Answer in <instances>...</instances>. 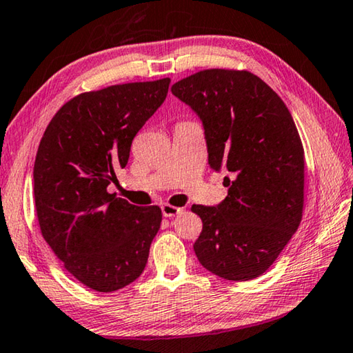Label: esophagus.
Masks as SVG:
<instances>
[{"mask_svg":"<svg viewBox=\"0 0 353 353\" xmlns=\"http://www.w3.org/2000/svg\"><path fill=\"white\" fill-rule=\"evenodd\" d=\"M161 211H163L164 217H175V215L181 214L183 209L181 208H176V206H172V205H163L161 206Z\"/></svg>","mask_w":353,"mask_h":353,"instance_id":"1","label":"esophagus"}]
</instances>
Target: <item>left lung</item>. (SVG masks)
<instances>
[{
	"mask_svg": "<svg viewBox=\"0 0 353 353\" xmlns=\"http://www.w3.org/2000/svg\"><path fill=\"white\" fill-rule=\"evenodd\" d=\"M205 127L208 161L225 169L228 196L194 205L200 263L228 281L263 274L298 230L304 209V147L287 105L250 71L205 70L172 86Z\"/></svg>",
	"mask_w": 353,
	"mask_h": 353,
	"instance_id": "1",
	"label": "left lung"
}]
</instances>
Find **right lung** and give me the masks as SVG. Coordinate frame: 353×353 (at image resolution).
<instances>
[{
	"label": "right lung",
	"mask_w": 353,
	"mask_h": 353,
	"mask_svg": "<svg viewBox=\"0 0 353 353\" xmlns=\"http://www.w3.org/2000/svg\"><path fill=\"white\" fill-rule=\"evenodd\" d=\"M170 79L82 92L46 127L34 164L40 231L66 271L111 293L138 279L163 214L116 199L107 188L125 167L132 141L169 91Z\"/></svg>",
	"instance_id": "1"
}]
</instances>
